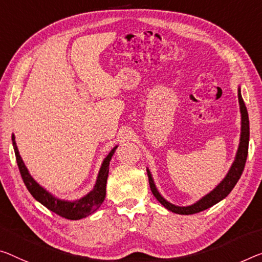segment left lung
I'll return each instance as SVG.
<instances>
[{"mask_svg":"<svg viewBox=\"0 0 262 262\" xmlns=\"http://www.w3.org/2000/svg\"><path fill=\"white\" fill-rule=\"evenodd\" d=\"M238 99H239V105H240V114H241V132H240V142L238 146V151L235 154L234 162L232 163L231 167L227 172V174L225 176V178L213 188V190L207 193L206 195H204L203 198H200L198 201H195L194 204L188 205V206H178L167 201L164 196L160 194L158 188H157L155 180L152 178V174L148 168L147 177H148V183H150L151 191L154 193V195L163 205L165 208H167L168 211L177 214H194V213H199L201 211L207 210V208L212 207L213 205L218 204L219 201L226 198V196L231 193V191L234 188V186L240 179L241 174H243L245 164H246L247 154H248V143H249V120H248V112L246 105H245L243 96H241V89L240 86L238 88Z\"/></svg>","mask_w":262,"mask_h":262,"instance_id":"8db88e82","label":"left lung"}]
</instances>
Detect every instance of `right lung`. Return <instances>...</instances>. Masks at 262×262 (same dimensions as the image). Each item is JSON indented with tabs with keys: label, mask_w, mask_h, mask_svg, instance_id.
Masks as SVG:
<instances>
[{
	"label": "right lung",
	"mask_w": 262,
	"mask_h": 262,
	"mask_svg": "<svg viewBox=\"0 0 262 262\" xmlns=\"http://www.w3.org/2000/svg\"><path fill=\"white\" fill-rule=\"evenodd\" d=\"M11 140H13V146L16 156V160H17V165L21 172L22 179L28 191L30 192V194L34 198L41 203L43 206H46L48 210L52 211L56 214L63 216L66 219L70 220H78L82 218H86L88 215L92 214L100 207V205L103 204L104 199H105L106 194V180L108 177V165H110L111 158L114 156L116 148L118 146H115L110 151L105 158H104L102 166L99 168L97 179H96L95 186L92 190L85 194L82 198L77 200H64L61 198L52 194L49 191H47L46 188L41 186L36 180L31 177V174L28 171L26 164L19 156L17 145L15 142V135L11 136Z\"/></svg>",
	"instance_id": "obj_1"
}]
</instances>
